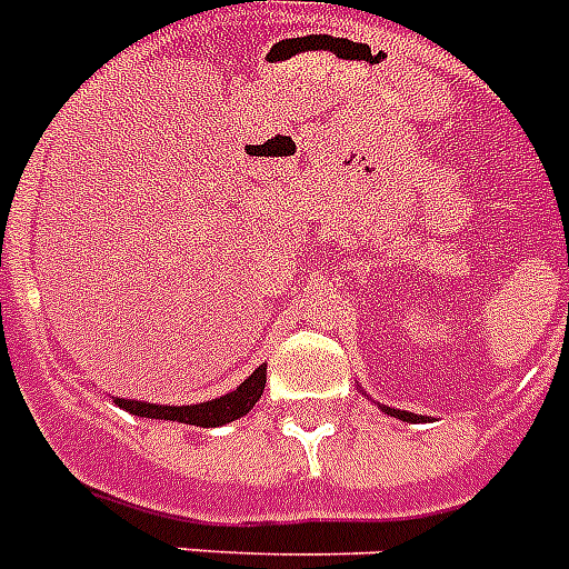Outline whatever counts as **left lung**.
<instances>
[{"label": "left lung", "mask_w": 569, "mask_h": 569, "mask_svg": "<svg viewBox=\"0 0 569 569\" xmlns=\"http://www.w3.org/2000/svg\"><path fill=\"white\" fill-rule=\"evenodd\" d=\"M387 416H396V419H405V421H416L413 413H405V410H393V407H381Z\"/></svg>", "instance_id": "1"}]
</instances>
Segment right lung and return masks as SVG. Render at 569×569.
<instances>
[{"instance_id": "obj_1", "label": "right lung", "mask_w": 569, "mask_h": 569, "mask_svg": "<svg viewBox=\"0 0 569 569\" xmlns=\"http://www.w3.org/2000/svg\"><path fill=\"white\" fill-rule=\"evenodd\" d=\"M264 381H268V365L256 367L248 379L241 381L236 390H230L228 396H219L213 401H204V405H148V401H128L116 399V405L124 407L128 413L144 416V419H168V421H182V425L193 427H219L228 425V421L241 419L244 413L253 410L256 401L264 393Z\"/></svg>"}]
</instances>
